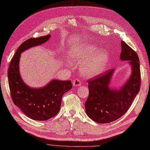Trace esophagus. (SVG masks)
Returning <instances> with one entry per match:
<instances>
[{
	"instance_id": "esophagus-1",
	"label": "esophagus",
	"mask_w": 150,
	"mask_h": 150,
	"mask_svg": "<svg viewBox=\"0 0 150 150\" xmlns=\"http://www.w3.org/2000/svg\"><path fill=\"white\" fill-rule=\"evenodd\" d=\"M72 84H73V86H74V87H79L81 84V82L79 79H75L73 81V82H72Z\"/></svg>"
}]
</instances>
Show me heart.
<instances>
[{"label":"heart","mask_w":150,"mask_h":150,"mask_svg":"<svg viewBox=\"0 0 150 150\" xmlns=\"http://www.w3.org/2000/svg\"><path fill=\"white\" fill-rule=\"evenodd\" d=\"M94 45L76 47L69 53V58L76 66H81V72L85 78H94L102 74L109 61V55L103 49L97 50Z\"/></svg>","instance_id":"1"}]
</instances>
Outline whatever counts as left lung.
I'll use <instances>...</instances> for the list:
<instances>
[{
  "mask_svg": "<svg viewBox=\"0 0 150 150\" xmlns=\"http://www.w3.org/2000/svg\"><path fill=\"white\" fill-rule=\"evenodd\" d=\"M120 60L128 61L131 68L129 78L118 89L110 86L115 69L88 80L89 96L85 103L86 114L98 123H108L119 119L128 110L139 93L140 64L135 51L121 41Z\"/></svg>",
  "mask_w": 150,
  "mask_h": 150,
  "instance_id": "1",
  "label": "left lung"
}]
</instances>
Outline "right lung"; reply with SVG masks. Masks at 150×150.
Listing matches in <instances>:
<instances>
[{
    "instance_id": "1",
    "label": "right lung",
    "mask_w": 150,
    "mask_h": 150,
    "mask_svg": "<svg viewBox=\"0 0 150 150\" xmlns=\"http://www.w3.org/2000/svg\"><path fill=\"white\" fill-rule=\"evenodd\" d=\"M51 38V35L30 38L21 44L10 62L8 81L13 103L29 118L46 121L59 111L62 97L72 88L71 81L52 79L45 86L31 88L22 80L19 71L21 54L30 47L40 46Z\"/></svg>"
}]
</instances>
